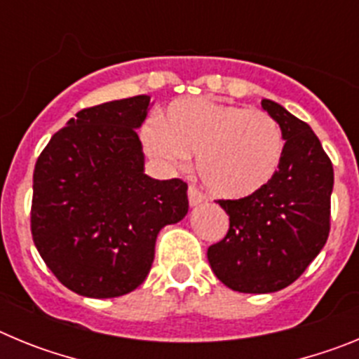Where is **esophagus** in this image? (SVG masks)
Instances as JSON below:
<instances>
[{
    "mask_svg": "<svg viewBox=\"0 0 359 359\" xmlns=\"http://www.w3.org/2000/svg\"><path fill=\"white\" fill-rule=\"evenodd\" d=\"M207 201V196L203 194V192H199L198 189H196L194 185L189 187V203L190 207H198V205H201V203Z\"/></svg>",
    "mask_w": 359,
    "mask_h": 359,
    "instance_id": "1",
    "label": "esophagus"
}]
</instances>
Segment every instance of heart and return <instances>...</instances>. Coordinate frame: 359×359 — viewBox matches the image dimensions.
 Masks as SVG:
<instances>
[{"label":"heart","instance_id":"1","mask_svg":"<svg viewBox=\"0 0 359 359\" xmlns=\"http://www.w3.org/2000/svg\"><path fill=\"white\" fill-rule=\"evenodd\" d=\"M145 152L165 167L198 154L205 185L223 198L252 196L271 183L284 156L280 128L268 113L214 98H182L142 129Z\"/></svg>","mask_w":359,"mask_h":359}]
</instances>
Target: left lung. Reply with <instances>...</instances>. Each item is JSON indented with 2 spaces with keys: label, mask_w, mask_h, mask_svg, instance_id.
<instances>
[{
  "label": "left lung",
  "mask_w": 359,
  "mask_h": 359,
  "mask_svg": "<svg viewBox=\"0 0 359 359\" xmlns=\"http://www.w3.org/2000/svg\"><path fill=\"white\" fill-rule=\"evenodd\" d=\"M261 104L286 140L280 167L255 194L219 199L230 228L207 252L215 277L239 293H273L293 284L331 230L334 172L318 136L280 104Z\"/></svg>",
  "instance_id": "left-lung-1"
}]
</instances>
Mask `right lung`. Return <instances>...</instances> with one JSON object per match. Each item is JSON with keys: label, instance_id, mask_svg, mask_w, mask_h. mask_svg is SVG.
<instances>
[{"label": "right lung", "instance_id": "1", "mask_svg": "<svg viewBox=\"0 0 359 359\" xmlns=\"http://www.w3.org/2000/svg\"><path fill=\"white\" fill-rule=\"evenodd\" d=\"M151 97L79 111L43 149L34 169V244L62 286L115 298L140 286L165 224L189 212L187 183L144 172L136 129Z\"/></svg>", "mask_w": 359, "mask_h": 359}]
</instances>
